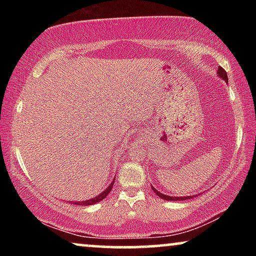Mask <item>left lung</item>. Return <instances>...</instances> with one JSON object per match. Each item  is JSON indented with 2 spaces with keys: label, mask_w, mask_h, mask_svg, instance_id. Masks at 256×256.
Here are the masks:
<instances>
[{
  "label": "left lung",
  "mask_w": 256,
  "mask_h": 256,
  "mask_svg": "<svg viewBox=\"0 0 256 256\" xmlns=\"http://www.w3.org/2000/svg\"><path fill=\"white\" fill-rule=\"evenodd\" d=\"M218 76H220V78H222L224 80H226V82H227V80H228V76H227L226 71L222 68H220V66H219V68H218ZM152 190H154V192H155L157 196H158L160 198L166 199V200H185V199H188V198H194V197H170V196H166V194H160V192L157 191L155 188H152Z\"/></svg>",
  "instance_id": "8db88e82"
}]
</instances>
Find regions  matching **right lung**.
Segmentation results:
<instances>
[{
  "label": "right lung",
  "mask_w": 256,
  "mask_h": 256,
  "mask_svg": "<svg viewBox=\"0 0 256 256\" xmlns=\"http://www.w3.org/2000/svg\"><path fill=\"white\" fill-rule=\"evenodd\" d=\"M113 185H114V180L112 182L110 186H108V188H106V190H104V191L102 192V194H100L98 196V197H96V198H92V199H90V200H86V202H74L76 205H85V206L96 204V202H99L100 200H102V199H104V198L107 197L108 194H110V192L112 191V188H113Z\"/></svg>",
  "instance_id": "add662e5"
}]
</instances>
